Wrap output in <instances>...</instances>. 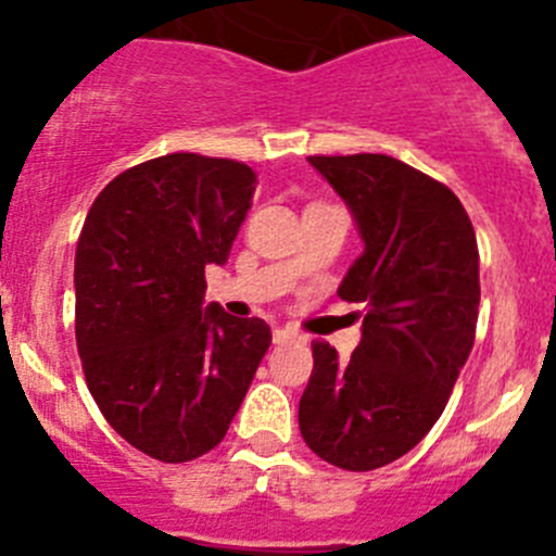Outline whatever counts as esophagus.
Wrapping results in <instances>:
<instances>
[{
    "mask_svg": "<svg viewBox=\"0 0 556 556\" xmlns=\"http://www.w3.org/2000/svg\"><path fill=\"white\" fill-rule=\"evenodd\" d=\"M273 339L278 342V345H281V342H292V339H298V331H292V328H287V326H275Z\"/></svg>",
    "mask_w": 556,
    "mask_h": 556,
    "instance_id": "obj_1",
    "label": "esophagus"
}]
</instances>
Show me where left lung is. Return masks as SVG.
<instances>
[{
    "label": "left lung",
    "instance_id": "8db88e82",
    "mask_svg": "<svg viewBox=\"0 0 556 556\" xmlns=\"http://www.w3.org/2000/svg\"><path fill=\"white\" fill-rule=\"evenodd\" d=\"M308 161L365 239L337 289L365 323L348 362L314 339L298 420L320 459L376 470L409 454L448 404L476 337L479 248L459 198L415 166L378 152Z\"/></svg>",
    "mask_w": 556,
    "mask_h": 556
}]
</instances>
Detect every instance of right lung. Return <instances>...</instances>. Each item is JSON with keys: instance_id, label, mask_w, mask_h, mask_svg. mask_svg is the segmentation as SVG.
<instances>
[{"instance_id": "obj_1", "label": "right lung", "mask_w": 556, "mask_h": 556, "mask_svg": "<svg viewBox=\"0 0 556 556\" xmlns=\"http://www.w3.org/2000/svg\"><path fill=\"white\" fill-rule=\"evenodd\" d=\"M255 172L169 152L97 194L77 239L75 337L111 429L159 462L223 443L273 333L258 317L203 306L205 267L228 262Z\"/></svg>"}]
</instances>
